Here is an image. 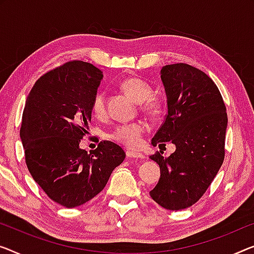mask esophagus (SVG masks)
<instances>
[{
	"label": "esophagus",
	"mask_w": 254,
	"mask_h": 254,
	"mask_svg": "<svg viewBox=\"0 0 254 254\" xmlns=\"http://www.w3.org/2000/svg\"><path fill=\"white\" fill-rule=\"evenodd\" d=\"M127 156L128 158H139V160H141L145 156H143V154L141 153H137V151H133V150H127Z\"/></svg>",
	"instance_id": "esophagus-1"
}]
</instances>
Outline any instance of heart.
<instances>
[{
  "label": "heart",
  "instance_id": "heart-1",
  "mask_svg": "<svg viewBox=\"0 0 254 254\" xmlns=\"http://www.w3.org/2000/svg\"><path fill=\"white\" fill-rule=\"evenodd\" d=\"M122 88L128 96L133 98L135 101L140 103V108L142 112L147 113L150 116H158L163 109V103L160 98L151 96L153 88L148 82L138 76H128L121 83ZM91 109L94 116L104 117L107 113L106 108V96L104 92L94 94ZM146 132V124L143 122L123 123L113 127L108 133V138L122 145L137 148L142 141V137Z\"/></svg>",
  "mask_w": 254,
  "mask_h": 254
}]
</instances>
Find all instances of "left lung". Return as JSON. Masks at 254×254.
Listing matches in <instances>:
<instances>
[{"instance_id": "left-lung-1", "label": "left lung", "mask_w": 254, "mask_h": 254, "mask_svg": "<svg viewBox=\"0 0 254 254\" xmlns=\"http://www.w3.org/2000/svg\"><path fill=\"white\" fill-rule=\"evenodd\" d=\"M161 77L168 114L151 143L171 141L176 151L150 156L160 165L161 178L149 194L162 207L177 211L197 202L217 176L225 160L228 120L218 86L198 68L172 64L162 68Z\"/></svg>"}]
</instances>
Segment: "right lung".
Segmentation results:
<instances>
[{"instance_id": "obj_1", "label": "right lung", "mask_w": 254, "mask_h": 254, "mask_svg": "<svg viewBox=\"0 0 254 254\" xmlns=\"http://www.w3.org/2000/svg\"><path fill=\"white\" fill-rule=\"evenodd\" d=\"M101 78L92 64L71 60L42 75L26 100L20 127L26 165L45 194L63 206L92 199L126 158L108 140L90 153L79 148Z\"/></svg>"}]
</instances>
